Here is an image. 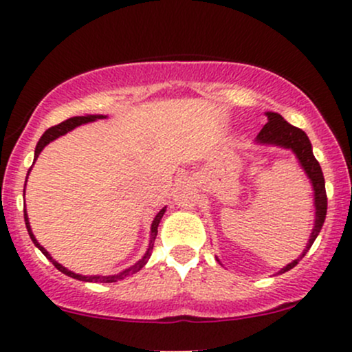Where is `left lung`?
<instances>
[{"instance_id":"obj_1","label":"left lung","mask_w":352,"mask_h":352,"mask_svg":"<svg viewBox=\"0 0 352 352\" xmlns=\"http://www.w3.org/2000/svg\"><path fill=\"white\" fill-rule=\"evenodd\" d=\"M266 117H268V122L263 125L260 134L256 135V144L278 145V147L293 151L294 155H296V159L300 160L302 170L306 172V175H308V179L311 180V185H313V190H314V208H316V212H314L313 232H311L309 235L308 245H306V248L302 250L300 256L278 272V273H285V272H289V270L294 268V266L300 263L301 258L308 253L311 245L314 243V240H316L319 232H321L322 223H324V218H326V210H328V197H326L324 177H322L321 165H319L318 160L314 159L313 147H311V142L308 135L305 134V131H301V129L288 124L280 114H276V112H266Z\"/></svg>"}]
</instances>
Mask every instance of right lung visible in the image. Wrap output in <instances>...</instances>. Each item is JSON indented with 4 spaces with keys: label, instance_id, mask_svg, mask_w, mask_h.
<instances>
[{
    "label": "right lung",
    "instance_id": "1",
    "mask_svg": "<svg viewBox=\"0 0 352 352\" xmlns=\"http://www.w3.org/2000/svg\"><path fill=\"white\" fill-rule=\"evenodd\" d=\"M98 119H106V116H79V117H71V119H67V120H64V122L54 125V127H50V129H47V131L44 132V134L41 135V139H39L38 145H36L34 160L38 159L39 153H41L43 148L46 147V145L50 144V142H52V140H56V139H58V137H60V135L67 134V132L72 131V129L79 127V125L87 124V122H92V120H98ZM33 164H34V162H33ZM31 168H33V167H31ZM31 168H30V172H31ZM30 172H28V175H30ZM26 180H28V177H26ZM165 208H167V207H164L162 210H160L159 213H157L155 218H153L152 227H151V243H148V248H147V252H145V254L142 256V260H139L135 265H132L131 268L124 270V272H120V273H117V274H109V276H99V274H96V276H84V274L72 273V272H69V270H67V268H64V266L59 265L58 261L52 260V256H51L50 253L46 252V248H43V246L38 243V240H36L34 235H33V230H31L30 218H28L26 210H24V223H26L28 233H30V236H31V240H33V243H34L36 246H38L39 250H41L43 254L47 258V260L52 261V265H54L56 268H58L60 273L67 274V276L74 278V280H79V281H89V283H116V281H119V280H124L125 276H131V274L137 273V272H139V270L144 268L145 263H147L148 258H151V254H152V250H153V241H155V236H157V227H159L160 220H162V217H164V213H165Z\"/></svg>",
    "mask_w": 352,
    "mask_h": 352
}]
</instances>
